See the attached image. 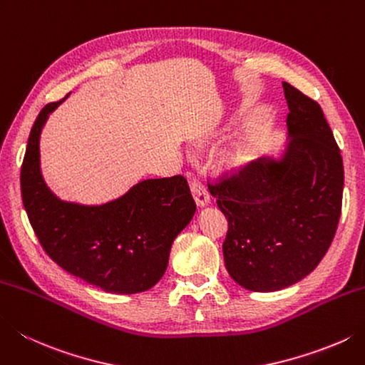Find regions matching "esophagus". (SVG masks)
Instances as JSON below:
<instances>
[{
    "instance_id": "obj_1",
    "label": "esophagus",
    "mask_w": 365,
    "mask_h": 365,
    "mask_svg": "<svg viewBox=\"0 0 365 365\" xmlns=\"http://www.w3.org/2000/svg\"><path fill=\"white\" fill-rule=\"evenodd\" d=\"M187 178L190 182V190H191V195L195 197V201L197 202V205H207L210 201V195L209 191H207L205 185L199 180V177L195 173H187Z\"/></svg>"
}]
</instances>
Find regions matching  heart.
Wrapping results in <instances>:
<instances>
[{"label": "heart", "instance_id": "obj_1", "mask_svg": "<svg viewBox=\"0 0 365 365\" xmlns=\"http://www.w3.org/2000/svg\"><path fill=\"white\" fill-rule=\"evenodd\" d=\"M248 158H250V150L247 147L239 145L234 150H231V153L227 155V163L232 164V166H240V164H244Z\"/></svg>", "mask_w": 365, "mask_h": 365}]
</instances>
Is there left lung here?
Wrapping results in <instances>:
<instances>
[{
	"label": "left lung",
	"mask_w": 365,
	"mask_h": 365,
	"mask_svg": "<svg viewBox=\"0 0 365 365\" xmlns=\"http://www.w3.org/2000/svg\"><path fill=\"white\" fill-rule=\"evenodd\" d=\"M289 145L280 161L258 160L209 182L227 218L223 256L240 287L270 292L315 269L337 231L344 161L319 104L283 82Z\"/></svg>",
	"instance_id": "obj_1"
}]
</instances>
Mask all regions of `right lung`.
I'll return each mask as SVG.
<instances>
[{
	"label": "right lung",
	"mask_w": 365,
	"mask_h": 365,
	"mask_svg": "<svg viewBox=\"0 0 365 365\" xmlns=\"http://www.w3.org/2000/svg\"><path fill=\"white\" fill-rule=\"evenodd\" d=\"M60 103L39 112L21 164V199L36 237L60 267L93 287L147 291L166 272L170 245L196 212L187 178H150L103 205L60 201L39 170L41 130Z\"/></svg>",
	"instance_id": "add662e5"
}]
</instances>
